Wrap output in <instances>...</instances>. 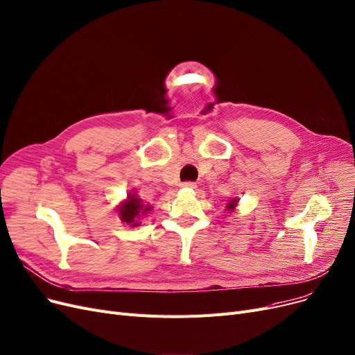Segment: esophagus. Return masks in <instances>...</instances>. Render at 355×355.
Masks as SVG:
<instances>
[{"label": "esophagus", "mask_w": 355, "mask_h": 355, "mask_svg": "<svg viewBox=\"0 0 355 355\" xmlns=\"http://www.w3.org/2000/svg\"><path fill=\"white\" fill-rule=\"evenodd\" d=\"M181 186L184 189H196V182L194 181H186V182H182Z\"/></svg>", "instance_id": "34e87169"}]
</instances>
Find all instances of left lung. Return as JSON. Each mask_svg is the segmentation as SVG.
<instances>
[{
  "instance_id": "1",
  "label": "left lung",
  "mask_w": 355,
  "mask_h": 355,
  "mask_svg": "<svg viewBox=\"0 0 355 355\" xmlns=\"http://www.w3.org/2000/svg\"><path fill=\"white\" fill-rule=\"evenodd\" d=\"M235 205H236V200H232V202L227 203V209H229V210H232V209L235 207Z\"/></svg>"
}]
</instances>
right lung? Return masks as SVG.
<instances>
[{
	"label": "right lung",
	"mask_w": 355,
	"mask_h": 355,
	"mask_svg": "<svg viewBox=\"0 0 355 355\" xmlns=\"http://www.w3.org/2000/svg\"><path fill=\"white\" fill-rule=\"evenodd\" d=\"M148 210H150V206H145V205L142 203L141 198H137L136 196L130 194V196L128 197V202L121 205V207H120V210H119V216H120V219H121L123 222H126L128 225H130V226H137L139 223L136 222V219L139 218L141 213L144 214V213H146Z\"/></svg>",
	"instance_id": "1"
}]
</instances>
